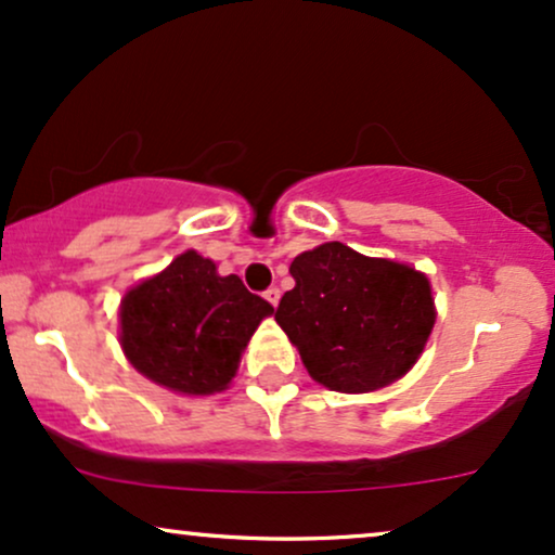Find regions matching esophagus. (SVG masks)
Listing matches in <instances>:
<instances>
[{
	"label": "esophagus",
	"instance_id": "obj_1",
	"mask_svg": "<svg viewBox=\"0 0 555 555\" xmlns=\"http://www.w3.org/2000/svg\"><path fill=\"white\" fill-rule=\"evenodd\" d=\"M264 298H267V304L278 306V300H280V288H267V291H264Z\"/></svg>",
	"mask_w": 555,
	"mask_h": 555
}]
</instances>
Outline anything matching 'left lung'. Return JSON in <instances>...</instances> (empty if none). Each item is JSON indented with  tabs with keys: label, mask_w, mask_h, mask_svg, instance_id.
Wrapping results in <instances>:
<instances>
[{
	"label": "left lung",
	"mask_w": 555,
	"mask_h": 555,
	"mask_svg": "<svg viewBox=\"0 0 555 555\" xmlns=\"http://www.w3.org/2000/svg\"><path fill=\"white\" fill-rule=\"evenodd\" d=\"M291 275L296 288L280 298L275 321L313 380L367 393L412 371L435 326L427 275L341 242L298 255Z\"/></svg>",
	"instance_id": "8db88e82"
}]
</instances>
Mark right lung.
Segmentation results:
<instances>
[{
    "mask_svg": "<svg viewBox=\"0 0 555 555\" xmlns=\"http://www.w3.org/2000/svg\"><path fill=\"white\" fill-rule=\"evenodd\" d=\"M272 306L236 275L184 251L120 300V345L141 375L169 391L218 393L236 375L246 341Z\"/></svg>",
    "mask_w": 555,
    "mask_h": 555,
    "instance_id": "1",
    "label": "right lung"
}]
</instances>
